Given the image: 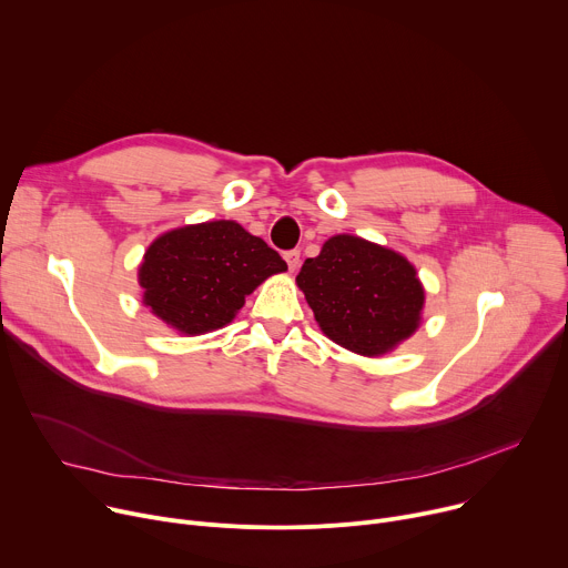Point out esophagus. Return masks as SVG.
<instances>
[{
	"label": "esophagus",
	"instance_id": "esophagus-1",
	"mask_svg": "<svg viewBox=\"0 0 568 568\" xmlns=\"http://www.w3.org/2000/svg\"><path fill=\"white\" fill-rule=\"evenodd\" d=\"M285 263H287V270L290 272H296V267H298V263H301V252L298 250H290V252H285Z\"/></svg>",
	"mask_w": 568,
	"mask_h": 568
}]
</instances>
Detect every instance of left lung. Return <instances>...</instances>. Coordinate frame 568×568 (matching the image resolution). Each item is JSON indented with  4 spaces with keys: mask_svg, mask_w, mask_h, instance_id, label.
<instances>
[{
    "mask_svg": "<svg viewBox=\"0 0 568 568\" xmlns=\"http://www.w3.org/2000/svg\"><path fill=\"white\" fill-rule=\"evenodd\" d=\"M321 331L335 344L382 355L407 339L425 303L414 265L355 235H335L296 276Z\"/></svg>",
    "mask_w": 568,
    "mask_h": 568,
    "instance_id": "obj_1",
    "label": "left lung"
}]
</instances>
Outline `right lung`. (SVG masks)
<instances>
[{
  "label": "right lung",
  "instance_id": "1",
  "mask_svg": "<svg viewBox=\"0 0 568 568\" xmlns=\"http://www.w3.org/2000/svg\"><path fill=\"white\" fill-rule=\"evenodd\" d=\"M287 265L263 237L217 220L156 237L139 267L143 303L186 335L217 331L267 276Z\"/></svg>",
  "mask_w": 568,
  "mask_h": 568
}]
</instances>
